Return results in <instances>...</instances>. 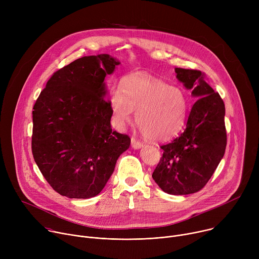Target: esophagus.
<instances>
[{
	"instance_id": "34e87169",
	"label": "esophagus",
	"mask_w": 259,
	"mask_h": 259,
	"mask_svg": "<svg viewBox=\"0 0 259 259\" xmlns=\"http://www.w3.org/2000/svg\"><path fill=\"white\" fill-rule=\"evenodd\" d=\"M131 146L134 150H139L143 146V143L141 141L137 140L136 138H131Z\"/></svg>"
}]
</instances>
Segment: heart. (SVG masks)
<instances>
[{
  "instance_id": "b5f03b06",
  "label": "heart",
  "mask_w": 259,
  "mask_h": 259,
  "mask_svg": "<svg viewBox=\"0 0 259 259\" xmlns=\"http://www.w3.org/2000/svg\"><path fill=\"white\" fill-rule=\"evenodd\" d=\"M113 125L121 130L135 120L144 136L164 141L177 134L186 122L188 98L184 92L144 72L132 73L121 81L109 98Z\"/></svg>"
}]
</instances>
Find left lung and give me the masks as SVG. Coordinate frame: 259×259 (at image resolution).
<instances>
[{"label":"left lung","instance_id":"8db88e82","mask_svg":"<svg viewBox=\"0 0 259 259\" xmlns=\"http://www.w3.org/2000/svg\"><path fill=\"white\" fill-rule=\"evenodd\" d=\"M176 78L197 100L186 128L164 151L153 178L169 195H189L202 190L225 156L227 132L224 100L200 70L175 68Z\"/></svg>","mask_w":259,"mask_h":259}]
</instances>
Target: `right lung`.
Listing matches in <instances>:
<instances>
[{"label": "right lung", "instance_id": "add662e5", "mask_svg": "<svg viewBox=\"0 0 259 259\" xmlns=\"http://www.w3.org/2000/svg\"><path fill=\"white\" fill-rule=\"evenodd\" d=\"M120 61L84 56L55 71L32 110L31 150L41 173L61 196H97L112 176L130 138L110 126L104 79Z\"/></svg>", "mask_w": 259, "mask_h": 259}]
</instances>
